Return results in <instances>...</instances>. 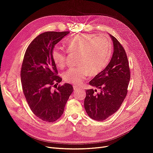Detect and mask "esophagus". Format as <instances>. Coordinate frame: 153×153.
Segmentation results:
<instances>
[{"mask_svg": "<svg viewBox=\"0 0 153 153\" xmlns=\"http://www.w3.org/2000/svg\"><path fill=\"white\" fill-rule=\"evenodd\" d=\"M73 89H74V91H77V90H79V89H80V88L77 87V86L74 85V86H73Z\"/></svg>", "mask_w": 153, "mask_h": 153, "instance_id": "esophagus-1", "label": "esophagus"}]
</instances>
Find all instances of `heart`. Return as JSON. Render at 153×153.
I'll return each mask as SVG.
<instances>
[{"instance_id": "heart-1", "label": "heart", "mask_w": 153, "mask_h": 153, "mask_svg": "<svg viewBox=\"0 0 153 153\" xmlns=\"http://www.w3.org/2000/svg\"><path fill=\"white\" fill-rule=\"evenodd\" d=\"M65 47L70 53L79 54L77 68H70L63 74L64 80L74 85H80L88 75L94 76L108 65L112 55V43L105 36L82 34L69 38ZM52 59L59 68L65 65L67 52L56 48Z\"/></svg>"}]
</instances>
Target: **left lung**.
I'll use <instances>...</instances> for the list:
<instances>
[{"label":"left lung","instance_id":"obj_1","mask_svg":"<svg viewBox=\"0 0 153 153\" xmlns=\"http://www.w3.org/2000/svg\"><path fill=\"white\" fill-rule=\"evenodd\" d=\"M113 43V54L106 68L89 82L100 89H87L84 108L92 119L101 121L108 118L121 107L128 92L130 70L127 55L122 45L109 34Z\"/></svg>","mask_w":153,"mask_h":153}]
</instances>
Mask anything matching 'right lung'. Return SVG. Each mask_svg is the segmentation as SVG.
<instances>
[{
	"mask_svg": "<svg viewBox=\"0 0 153 153\" xmlns=\"http://www.w3.org/2000/svg\"><path fill=\"white\" fill-rule=\"evenodd\" d=\"M69 32H45L36 37L25 51L21 76L22 89L31 111L42 121H56L64 112L73 91L72 85L56 76L57 71L52 59L56 44Z\"/></svg>",
	"mask_w": 153,
	"mask_h": 153,
	"instance_id": "1",
	"label": "right lung"
}]
</instances>
